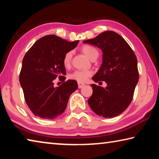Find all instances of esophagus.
I'll list each match as a JSON object with an SVG mask.
<instances>
[{"instance_id": "34e87169", "label": "esophagus", "mask_w": 159, "mask_h": 159, "mask_svg": "<svg viewBox=\"0 0 159 159\" xmlns=\"http://www.w3.org/2000/svg\"><path fill=\"white\" fill-rule=\"evenodd\" d=\"M84 85H85V83H80V82L78 83V86H79V88H83Z\"/></svg>"}]
</instances>
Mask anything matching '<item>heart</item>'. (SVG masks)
Segmentation results:
<instances>
[{
    "instance_id": "heart-1",
    "label": "heart",
    "mask_w": 159,
    "mask_h": 159,
    "mask_svg": "<svg viewBox=\"0 0 159 159\" xmlns=\"http://www.w3.org/2000/svg\"><path fill=\"white\" fill-rule=\"evenodd\" d=\"M81 50L83 52L90 60H92L95 57H98L99 55L98 50L95 48L90 46V45H84V46L82 47ZM72 57H73V52L72 51H69L64 55L63 59V63L64 66H69V64H71ZM92 74L93 71H90V70H76V71H75L70 75V78L71 79L77 80V81L84 82L88 79V77L92 76Z\"/></svg>"
}]
</instances>
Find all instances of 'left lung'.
I'll return each mask as SVG.
<instances>
[{"label":"left lung","mask_w":159,"mask_h":159,"mask_svg":"<svg viewBox=\"0 0 159 159\" xmlns=\"http://www.w3.org/2000/svg\"><path fill=\"white\" fill-rule=\"evenodd\" d=\"M83 43L102 50V63L92 79L95 83L104 80L107 84L106 88L91 84L93 92L88 103L100 116H117L130 105L138 82L136 56L124 39L112 31L102 32Z\"/></svg>","instance_id":"1"}]
</instances>
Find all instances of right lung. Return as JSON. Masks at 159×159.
I'll return each instance as SVG.
<instances>
[{
    "mask_svg": "<svg viewBox=\"0 0 159 159\" xmlns=\"http://www.w3.org/2000/svg\"><path fill=\"white\" fill-rule=\"evenodd\" d=\"M79 41L69 42L55 35L38 40L22 60L20 82L26 103L32 113L43 119H53L66 109L70 95L78 89L75 80L66 79L63 63L65 54L77 46ZM59 77L63 83L54 87Z\"/></svg>",
    "mask_w": 159,
    "mask_h": 159,
    "instance_id": "obj_1",
    "label": "right lung"
}]
</instances>
